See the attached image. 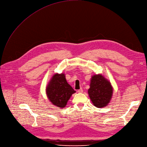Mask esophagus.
Instances as JSON below:
<instances>
[{"instance_id": "1", "label": "esophagus", "mask_w": 147, "mask_h": 147, "mask_svg": "<svg viewBox=\"0 0 147 147\" xmlns=\"http://www.w3.org/2000/svg\"><path fill=\"white\" fill-rule=\"evenodd\" d=\"M77 92H78V93H83V89H80L78 90Z\"/></svg>"}]
</instances>
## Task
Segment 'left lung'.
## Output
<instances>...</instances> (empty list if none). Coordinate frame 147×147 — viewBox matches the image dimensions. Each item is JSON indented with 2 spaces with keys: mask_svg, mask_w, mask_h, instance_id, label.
Segmentation results:
<instances>
[{
  "mask_svg": "<svg viewBox=\"0 0 147 147\" xmlns=\"http://www.w3.org/2000/svg\"><path fill=\"white\" fill-rule=\"evenodd\" d=\"M90 98L93 105L98 108L106 106L112 96L113 89L110 82L101 75L92 77L88 90Z\"/></svg>",
  "mask_w": 147,
  "mask_h": 147,
  "instance_id": "left-lung-1",
  "label": "left lung"
}]
</instances>
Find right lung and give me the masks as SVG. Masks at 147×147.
Wrapping results in <instances>:
<instances>
[{
	"mask_svg": "<svg viewBox=\"0 0 147 147\" xmlns=\"http://www.w3.org/2000/svg\"><path fill=\"white\" fill-rule=\"evenodd\" d=\"M75 90L66 81L63 74L53 76L46 89L47 96L51 102L58 107H64Z\"/></svg>",
	"mask_w": 147,
	"mask_h": 147,
	"instance_id": "obj_1",
	"label": "right lung"
}]
</instances>
